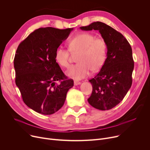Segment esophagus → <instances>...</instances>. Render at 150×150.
Segmentation results:
<instances>
[{"mask_svg": "<svg viewBox=\"0 0 150 150\" xmlns=\"http://www.w3.org/2000/svg\"><path fill=\"white\" fill-rule=\"evenodd\" d=\"M81 83L80 82V81H74V85H75V86L79 85V84H80Z\"/></svg>", "mask_w": 150, "mask_h": 150, "instance_id": "obj_1", "label": "esophagus"}]
</instances>
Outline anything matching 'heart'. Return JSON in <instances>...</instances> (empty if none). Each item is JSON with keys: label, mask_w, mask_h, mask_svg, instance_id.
<instances>
[{"label": "heart", "mask_w": 150, "mask_h": 150, "mask_svg": "<svg viewBox=\"0 0 150 150\" xmlns=\"http://www.w3.org/2000/svg\"><path fill=\"white\" fill-rule=\"evenodd\" d=\"M69 49L74 54H78L77 64L69 67L66 75L75 80L88 76L92 70L93 72L100 70L107 58L108 47L105 39L91 33H82L72 38L68 42ZM69 50L58 47L55 50L54 59L63 67L70 64Z\"/></svg>", "instance_id": "heart-1"}]
</instances>
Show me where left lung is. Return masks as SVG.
<instances>
[{"mask_svg":"<svg viewBox=\"0 0 150 150\" xmlns=\"http://www.w3.org/2000/svg\"><path fill=\"white\" fill-rule=\"evenodd\" d=\"M80 28L98 30L107 44L105 64L99 73L89 81L92 92L88 101L97 109H111L122 101L132 85L134 63L131 47L120 33L105 23L95 22Z\"/></svg>","mask_w":150,"mask_h":150,"instance_id":"obj_1","label":"left lung"}]
</instances>
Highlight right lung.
Returning <instances> with one entry per match:
<instances>
[{
    "label": "right lung",
    "mask_w": 150,
    "mask_h": 150,
    "mask_svg": "<svg viewBox=\"0 0 150 150\" xmlns=\"http://www.w3.org/2000/svg\"><path fill=\"white\" fill-rule=\"evenodd\" d=\"M73 29L38 28L18 47L14 59L16 84L25 104L38 113L57 112L74 86L73 80L67 79L54 59L55 50Z\"/></svg>",
    "instance_id": "add662e5"
}]
</instances>
